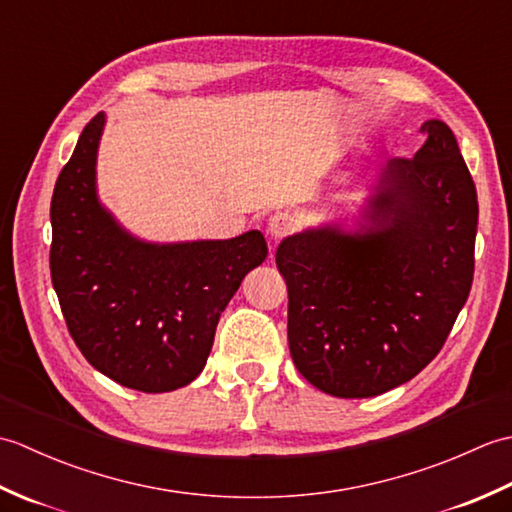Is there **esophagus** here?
Masks as SVG:
<instances>
[{
	"label": "esophagus",
	"instance_id": "esophagus-1",
	"mask_svg": "<svg viewBox=\"0 0 512 512\" xmlns=\"http://www.w3.org/2000/svg\"><path fill=\"white\" fill-rule=\"evenodd\" d=\"M295 228H297V220H295V217H292L288 211H279V213H275V215L268 220L266 233H268L270 239H275V242H277V239L290 235L292 231H295Z\"/></svg>",
	"mask_w": 512,
	"mask_h": 512
}]
</instances>
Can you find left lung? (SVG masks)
Wrapping results in <instances>:
<instances>
[{
	"mask_svg": "<svg viewBox=\"0 0 512 512\" xmlns=\"http://www.w3.org/2000/svg\"><path fill=\"white\" fill-rule=\"evenodd\" d=\"M413 158H389L352 228L288 235V345L301 376L336 398L407 383L442 350L469 299L477 193L458 140L431 118Z\"/></svg>",
	"mask_w": 512,
	"mask_h": 512,
	"instance_id": "8db88e82",
	"label": "left lung"
}]
</instances>
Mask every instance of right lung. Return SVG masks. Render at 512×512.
<instances>
[{
  "label": "right lung",
  "instance_id": "right-lung-1",
  "mask_svg": "<svg viewBox=\"0 0 512 512\" xmlns=\"http://www.w3.org/2000/svg\"><path fill=\"white\" fill-rule=\"evenodd\" d=\"M103 127L101 112L54 184L52 286L94 369L123 387L162 394L198 378L220 314L268 246L259 231L171 244L129 233L96 191Z\"/></svg>",
  "mask_w": 512,
  "mask_h": 512
}]
</instances>
